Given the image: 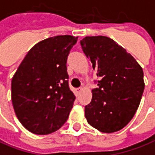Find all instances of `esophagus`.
Instances as JSON below:
<instances>
[{
  "label": "esophagus",
  "instance_id": "1",
  "mask_svg": "<svg viewBox=\"0 0 155 155\" xmlns=\"http://www.w3.org/2000/svg\"><path fill=\"white\" fill-rule=\"evenodd\" d=\"M81 91H82V88H81V87L75 89V92H76V94H77V95H79V94L81 92Z\"/></svg>",
  "mask_w": 155,
  "mask_h": 155
}]
</instances>
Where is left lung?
<instances>
[{
	"mask_svg": "<svg viewBox=\"0 0 155 155\" xmlns=\"http://www.w3.org/2000/svg\"><path fill=\"white\" fill-rule=\"evenodd\" d=\"M81 45L98 77L91 101L85 107L87 122L102 133L121 130L134 117L140 103L144 90L143 69L110 38L85 37Z\"/></svg>",
	"mask_w": 155,
	"mask_h": 155,
	"instance_id": "obj_1",
	"label": "left lung"
}]
</instances>
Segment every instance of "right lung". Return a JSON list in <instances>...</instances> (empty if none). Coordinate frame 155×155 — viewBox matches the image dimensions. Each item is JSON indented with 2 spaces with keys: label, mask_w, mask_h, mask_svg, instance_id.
Instances as JSON below:
<instances>
[{
  "label": "right lung",
  "mask_w": 155,
  "mask_h": 155,
  "mask_svg": "<svg viewBox=\"0 0 155 155\" xmlns=\"http://www.w3.org/2000/svg\"><path fill=\"white\" fill-rule=\"evenodd\" d=\"M78 37L60 35L35 44L12 81L17 118L31 133L49 134L67 121L74 96L69 85L67 59Z\"/></svg>",
  "instance_id": "add662e5"
}]
</instances>
